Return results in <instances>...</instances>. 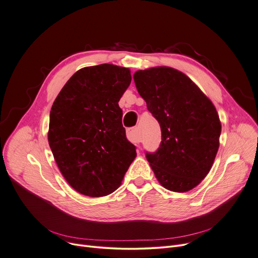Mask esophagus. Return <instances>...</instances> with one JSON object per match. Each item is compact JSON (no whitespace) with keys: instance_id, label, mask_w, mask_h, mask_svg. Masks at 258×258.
<instances>
[{"instance_id":"1","label":"esophagus","mask_w":258,"mask_h":258,"mask_svg":"<svg viewBox=\"0 0 258 258\" xmlns=\"http://www.w3.org/2000/svg\"><path fill=\"white\" fill-rule=\"evenodd\" d=\"M127 138L131 142L133 143H140L141 142V139H140V133L138 127H132L126 131Z\"/></svg>"}]
</instances>
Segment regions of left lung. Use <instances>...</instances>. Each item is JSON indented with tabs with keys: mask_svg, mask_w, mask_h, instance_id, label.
<instances>
[{
	"mask_svg": "<svg viewBox=\"0 0 258 258\" xmlns=\"http://www.w3.org/2000/svg\"><path fill=\"white\" fill-rule=\"evenodd\" d=\"M134 80L161 130L158 150L146 153L156 179L171 191L191 190L210 172L219 148L215 106L188 76L171 67L139 70Z\"/></svg>",
	"mask_w": 258,
	"mask_h": 258,
	"instance_id": "8db88e82",
	"label": "left lung"
}]
</instances>
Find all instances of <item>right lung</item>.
<instances>
[{"label": "right lung", "mask_w": 258, "mask_h": 258, "mask_svg": "<svg viewBox=\"0 0 258 258\" xmlns=\"http://www.w3.org/2000/svg\"><path fill=\"white\" fill-rule=\"evenodd\" d=\"M131 81L128 68L85 67L53 102L48 143L61 175L81 195L100 198L115 191L137 156L118 105Z\"/></svg>", "instance_id": "add662e5"}]
</instances>
